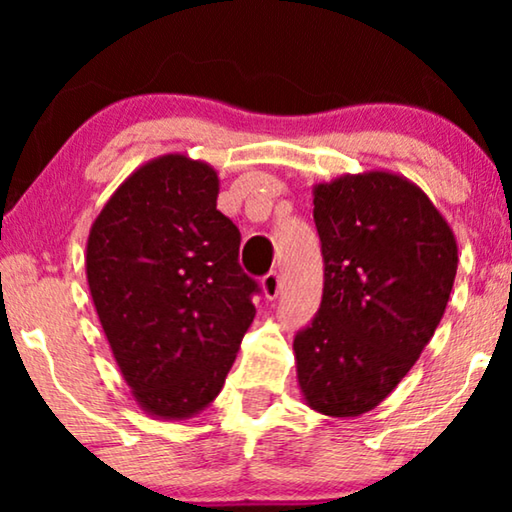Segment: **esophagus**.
Returning a JSON list of instances; mask_svg holds the SVG:
<instances>
[{
    "label": "esophagus",
    "instance_id": "obj_1",
    "mask_svg": "<svg viewBox=\"0 0 512 512\" xmlns=\"http://www.w3.org/2000/svg\"><path fill=\"white\" fill-rule=\"evenodd\" d=\"M261 289L265 293V298H270V300L279 296V291H282V279H279L277 272H268V275L263 277Z\"/></svg>",
    "mask_w": 512,
    "mask_h": 512
}]
</instances>
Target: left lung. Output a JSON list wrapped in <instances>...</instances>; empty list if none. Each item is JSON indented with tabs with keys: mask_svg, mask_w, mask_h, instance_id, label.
I'll use <instances>...</instances> for the list:
<instances>
[{
	"mask_svg": "<svg viewBox=\"0 0 512 512\" xmlns=\"http://www.w3.org/2000/svg\"><path fill=\"white\" fill-rule=\"evenodd\" d=\"M324 254L317 317L293 340L307 408L359 417L415 366L457 277V240L422 188L389 170L314 184Z\"/></svg>",
	"mask_w": 512,
	"mask_h": 512,
	"instance_id": "left-lung-1",
	"label": "left lung"
}]
</instances>
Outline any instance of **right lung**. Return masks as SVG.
Masks as SVG:
<instances>
[{
    "instance_id": "obj_1",
    "label": "right lung",
    "mask_w": 512,
    "mask_h": 512,
    "mask_svg": "<svg viewBox=\"0 0 512 512\" xmlns=\"http://www.w3.org/2000/svg\"><path fill=\"white\" fill-rule=\"evenodd\" d=\"M219 174L186 153L139 165L90 226L86 277L139 408L191 419L219 396L256 317L240 230L216 209Z\"/></svg>"
}]
</instances>
